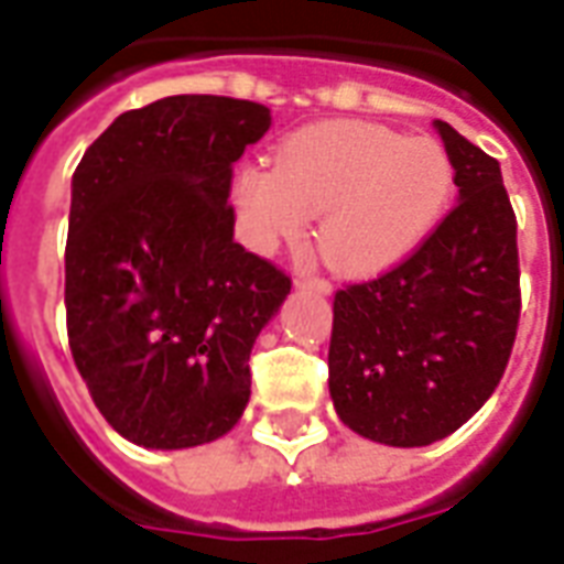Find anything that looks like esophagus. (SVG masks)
Masks as SVG:
<instances>
[{"label": "esophagus", "mask_w": 564, "mask_h": 564, "mask_svg": "<svg viewBox=\"0 0 564 564\" xmlns=\"http://www.w3.org/2000/svg\"><path fill=\"white\" fill-rule=\"evenodd\" d=\"M295 286H299V290H314V293L323 295L332 293V283L325 281V278H316V274H307V271H299V274H295Z\"/></svg>", "instance_id": "obj_1"}]
</instances>
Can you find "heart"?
<instances>
[{"instance_id":"b5f03b06","label":"heart","mask_w":564,"mask_h":564,"mask_svg":"<svg viewBox=\"0 0 564 564\" xmlns=\"http://www.w3.org/2000/svg\"><path fill=\"white\" fill-rule=\"evenodd\" d=\"M452 187V158L431 137L328 122L290 137L274 170L245 166L232 197L260 248L302 239L307 218L325 212L323 260L340 274L367 278L419 248Z\"/></svg>"}]
</instances>
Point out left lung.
<instances>
[{"instance_id": "8db88e82", "label": "left lung", "mask_w": 564, "mask_h": 564, "mask_svg": "<svg viewBox=\"0 0 564 564\" xmlns=\"http://www.w3.org/2000/svg\"><path fill=\"white\" fill-rule=\"evenodd\" d=\"M460 199L406 260L335 293L328 391L349 431L445 440L502 379L520 323L517 218L499 161L436 122Z\"/></svg>"}]
</instances>
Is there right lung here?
I'll return each mask as SVG.
<instances>
[{"label": "right lung", "instance_id": "1", "mask_svg": "<svg viewBox=\"0 0 564 564\" xmlns=\"http://www.w3.org/2000/svg\"><path fill=\"white\" fill-rule=\"evenodd\" d=\"M269 124L257 101L173 95L122 112L74 170L70 356L143 448L218 440L248 406L253 340L293 286L232 241V164Z\"/></svg>", "mask_w": 564, "mask_h": 564}]
</instances>
